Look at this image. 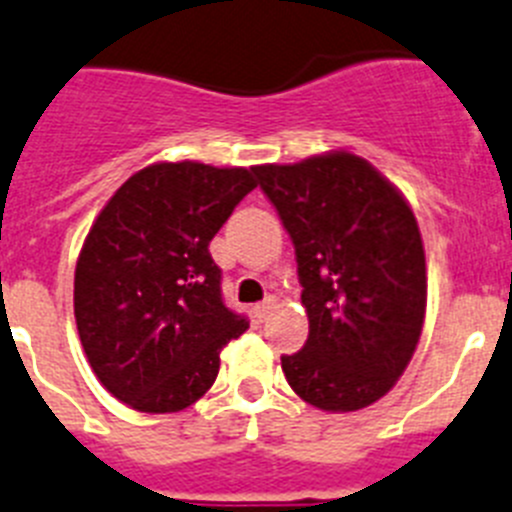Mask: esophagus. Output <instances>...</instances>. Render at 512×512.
<instances>
[{"mask_svg": "<svg viewBox=\"0 0 512 512\" xmlns=\"http://www.w3.org/2000/svg\"><path fill=\"white\" fill-rule=\"evenodd\" d=\"M275 303H278V301H275L273 296H267L265 301L257 303V306L252 308V313H255V319H257V321H265L267 316H270V311H273V308H275Z\"/></svg>", "mask_w": 512, "mask_h": 512, "instance_id": "1", "label": "esophagus"}]
</instances>
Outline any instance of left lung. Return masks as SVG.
<instances>
[{
  "label": "left lung",
  "instance_id": "obj_1",
  "mask_svg": "<svg viewBox=\"0 0 512 512\" xmlns=\"http://www.w3.org/2000/svg\"><path fill=\"white\" fill-rule=\"evenodd\" d=\"M255 176L293 239L308 313L285 380L321 411L367 408L411 362L426 313V257L411 206L367 160L326 153Z\"/></svg>",
  "mask_w": 512,
  "mask_h": 512
}]
</instances>
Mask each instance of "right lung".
<instances>
[{"mask_svg":"<svg viewBox=\"0 0 512 512\" xmlns=\"http://www.w3.org/2000/svg\"><path fill=\"white\" fill-rule=\"evenodd\" d=\"M255 170L158 163L117 188L76 262L73 311L91 370L142 413H176L214 385L219 352L250 326L222 298L209 242Z\"/></svg>","mask_w":512,"mask_h":512,"instance_id":"obj_1","label":"right lung"}]
</instances>
